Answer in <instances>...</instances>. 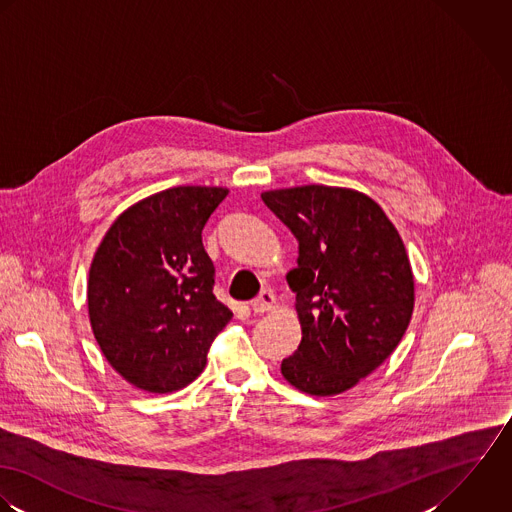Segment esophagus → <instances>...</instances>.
<instances>
[{
	"mask_svg": "<svg viewBox=\"0 0 512 512\" xmlns=\"http://www.w3.org/2000/svg\"><path fill=\"white\" fill-rule=\"evenodd\" d=\"M275 307V295L269 289H263L253 301H251V310L253 312H267Z\"/></svg>",
	"mask_w": 512,
	"mask_h": 512,
	"instance_id": "obj_1",
	"label": "esophagus"
}]
</instances>
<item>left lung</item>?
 <instances>
[{"label": "left lung", "instance_id": "1", "mask_svg": "<svg viewBox=\"0 0 512 512\" xmlns=\"http://www.w3.org/2000/svg\"><path fill=\"white\" fill-rule=\"evenodd\" d=\"M299 241L287 281L303 338L281 372L310 396H336L372 374L400 344L413 312L404 241L368 196L328 186L261 194Z\"/></svg>", "mask_w": 512, "mask_h": 512}]
</instances>
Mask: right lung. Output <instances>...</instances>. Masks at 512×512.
<instances>
[{
	"instance_id": "add662e5",
	"label": "right lung",
	"mask_w": 512,
	"mask_h": 512,
	"mask_svg": "<svg viewBox=\"0 0 512 512\" xmlns=\"http://www.w3.org/2000/svg\"><path fill=\"white\" fill-rule=\"evenodd\" d=\"M225 188L180 186L128 207L89 271V316L108 364L132 386L168 394L202 372L233 312L213 295L202 229Z\"/></svg>"
}]
</instances>
